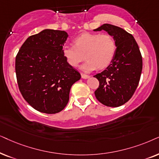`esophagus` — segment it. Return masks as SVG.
<instances>
[{"label": "esophagus", "instance_id": "1", "mask_svg": "<svg viewBox=\"0 0 159 159\" xmlns=\"http://www.w3.org/2000/svg\"><path fill=\"white\" fill-rule=\"evenodd\" d=\"M81 77H82V78H84V79H87V78L90 77V76L88 75H86V74H84V73H81Z\"/></svg>", "mask_w": 159, "mask_h": 159}]
</instances>
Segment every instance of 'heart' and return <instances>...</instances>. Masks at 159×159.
<instances>
[{"mask_svg":"<svg viewBox=\"0 0 159 159\" xmlns=\"http://www.w3.org/2000/svg\"><path fill=\"white\" fill-rule=\"evenodd\" d=\"M75 46L64 45L62 54L72 67H77L84 60V70L91 71L97 68L104 69L113 62L116 52V43L111 35L107 34L86 33L74 40Z\"/></svg>","mask_w":159,"mask_h":159,"instance_id":"b5f03b06","label":"heart"}]
</instances>
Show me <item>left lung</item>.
Here are the masks:
<instances>
[{
    "instance_id": "8db88e82",
    "label": "left lung",
    "mask_w": 159,
    "mask_h": 159,
    "mask_svg": "<svg viewBox=\"0 0 159 159\" xmlns=\"http://www.w3.org/2000/svg\"><path fill=\"white\" fill-rule=\"evenodd\" d=\"M106 31L115 40L116 52L113 62L105 70L97 74L99 86L94 92L102 104L119 107L134 94L143 70V58L132 34L115 25L104 24L94 31Z\"/></svg>"
}]
</instances>
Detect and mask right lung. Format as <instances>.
<instances>
[{"label":"right lung","mask_w":159,"mask_h":159,"mask_svg":"<svg viewBox=\"0 0 159 159\" xmlns=\"http://www.w3.org/2000/svg\"><path fill=\"white\" fill-rule=\"evenodd\" d=\"M68 37L65 31L46 29L31 35L16 57L15 70L22 97L34 109L48 114L62 111L72 85L81 74L62 54Z\"/></svg>","instance_id":"right-lung-1"}]
</instances>
